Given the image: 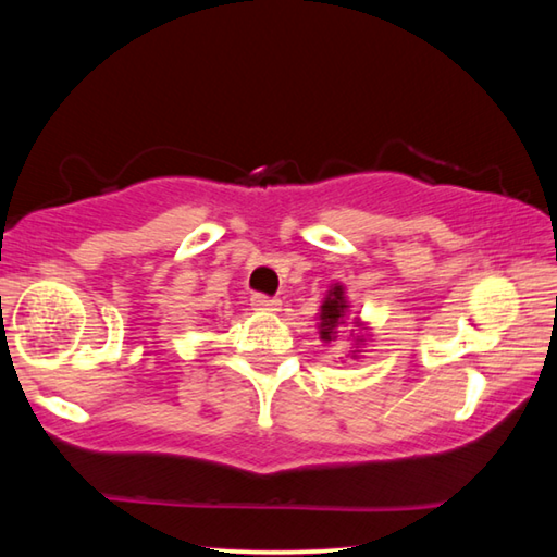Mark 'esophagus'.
Returning a JSON list of instances; mask_svg holds the SVG:
<instances>
[{
	"instance_id": "1",
	"label": "esophagus",
	"mask_w": 557,
	"mask_h": 557,
	"mask_svg": "<svg viewBox=\"0 0 557 557\" xmlns=\"http://www.w3.org/2000/svg\"><path fill=\"white\" fill-rule=\"evenodd\" d=\"M252 307L260 309V312H280L282 301L275 299V297H268V295H260V292H256V295L250 297Z\"/></svg>"
}]
</instances>
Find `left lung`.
<instances>
[{
	"instance_id": "left-lung-1",
	"label": "left lung",
	"mask_w": 557,
	"mask_h": 557,
	"mask_svg": "<svg viewBox=\"0 0 557 557\" xmlns=\"http://www.w3.org/2000/svg\"><path fill=\"white\" fill-rule=\"evenodd\" d=\"M344 297H342V287H334L332 295L326 297V301L322 305V336L329 338L334 334V326L342 324L344 319Z\"/></svg>"
}]
</instances>
